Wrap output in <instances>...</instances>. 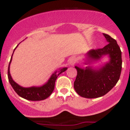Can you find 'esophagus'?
<instances>
[{"instance_id": "1", "label": "esophagus", "mask_w": 130, "mask_h": 130, "mask_svg": "<svg viewBox=\"0 0 130 130\" xmlns=\"http://www.w3.org/2000/svg\"><path fill=\"white\" fill-rule=\"evenodd\" d=\"M69 63L71 66H73L76 63V58L74 57H70L69 60Z\"/></svg>"}]
</instances>
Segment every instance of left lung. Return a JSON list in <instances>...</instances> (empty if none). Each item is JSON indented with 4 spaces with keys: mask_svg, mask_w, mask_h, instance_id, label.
I'll use <instances>...</instances> for the list:
<instances>
[{
    "mask_svg": "<svg viewBox=\"0 0 130 130\" xmlns=\"http://www.w3.org/2000/svg\"><path fill=\"white\" fill-rule=\"evenodd\" d=\"M108 44L102 48L90 50L86 54L85 64L101 60L108 56L109 61L99 68L88 66L81 68L76 66L77 76L74 88L81 97L87 99L98 98L108 93L118 83L122 68L121 51L117 42L109 35L103 33Z\"/></svg>",
    "mask_w": 130,
    "mask_h": 130,
    "instance_id": "8db88e82",
    "label": "left lung"
}]
</instances>
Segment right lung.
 <instances>
[{
    "instance_id": "1",
    "label": "right lung",
    "mask_w": 130,
    "mask_h": 130,
    "mask_svg": "<svg viewBox=\"0 0 130 130\" xmlns=\"http://www.w3.org/2000/svg\"><path fill=\"white\" fill-rule=\"evenodd\" d=\"M18 46V45H17V47ZM17 47L14 48L13 53L15 49L17 48ZM13 53H12V55H13ZM12 55L9 64L8 71H7L9 82L10 84L12 86L15 92L17 93V94L19 96H20L22 98L28 100V101H42V100L48 98L54 91L55 87V82H56L57 76L60 74L66 71L68 69V68L66 67V68H59L58 71H56L51 75L48 81L43 85L40 86V87L33 86V87H23L18 84L17 83H16L13 80V79L11 77V74H10V64H11V62L12 61Z\"/></svg>"
}]
</instances>
